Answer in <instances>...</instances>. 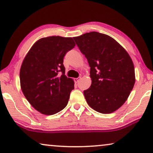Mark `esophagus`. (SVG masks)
<instances>
[{"label":"esophagus","mask_w":153,"mask_h":153,"mask_svg":"<svg viewBox=\"0 0 153 153\" xmlns=\"http://www.w3.org/2000/svg\"><path fill=\"white\" fill-rule=\"evenodd\" d=\"M80 79H81V76L78 77V78H76V79H74V81H75V83H78V82L79 81V80H80Z\"/></svg>","instance_id":"obj_1"}]
</instances>
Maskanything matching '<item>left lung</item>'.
<instances>
[{"instance_id": "left-lung-1", "label": "left lung", "mask_w": 153, "mask_h": 153, "mask_svg": "<svg viewBox=\"0 0 153 153\" xmlns=\"http://www.w3.org/2000/svg\"><path fill=\"white\" fill-rule=\"evenodd\" d=\"M90 67L92 84L83 94L97 112L112 113L126 102L135 83L134 64L114 39L97 32L73 38Z\"/></svg>"}]
</instances>
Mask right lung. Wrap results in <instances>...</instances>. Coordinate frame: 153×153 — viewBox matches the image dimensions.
I'll use <instances>...</instances> for the list:
<instances>
[{"instance_id": "obj_1", "label": "right lung", "mask_w": 153, "mask_h": 153, "mask_svg": "<svg viewBox=\"0 0 153 153\" xmlns=\"http://www.w3.org/2000/svg\"><path fill=\"white\" fill-rule=\"evenodd\" d=\"M74 46L71 37L42 38L32 45L22 63L21 90L41 114H54L67 105L74 83L65 75L63 58Z\"/></svg>"}]
</instances>
